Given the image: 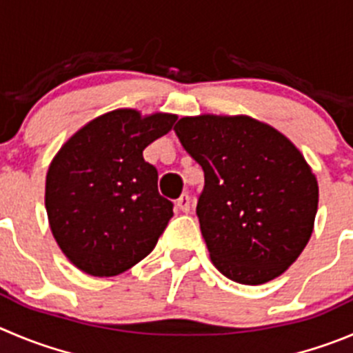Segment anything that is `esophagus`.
I'll return each instance as SVG.
<instances>
[{"label": "esophagus", "mask_w": 353, "mask_h": 353, "mask_svg": "<svg viewBox=\"0 0 353 353\" xmlns=\"http://www.w3.org/2000/svg\"><path fill=\"white\" fill-rule=\"evenodd\" d=\"M176 208H179L182 213H189L190 211V197L189 194H182V196L176 199Z\"/></svg>", "instance_id": "34e87169"}]
</instances>
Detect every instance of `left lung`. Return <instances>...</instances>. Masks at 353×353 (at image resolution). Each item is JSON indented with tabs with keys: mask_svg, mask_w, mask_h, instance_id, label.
<instances>
[{
	"mask_svg": "<svg viewBox=\"0 0 353 353\" xmlns=\"http://www.w3.org/2000/svg\"><path fill=\"white\" fill-rule=\"evenodd\" d=\"M174 132L204 170L197 218L214 267L248 286L284 274L314 232L319 204L300 149L246 114L185 116Z\"/></svg>",
	"mask_w": 353,
	"mask_h": 353,
	"instance_id": "1",
	"label": "left lung"
}]
</instances>
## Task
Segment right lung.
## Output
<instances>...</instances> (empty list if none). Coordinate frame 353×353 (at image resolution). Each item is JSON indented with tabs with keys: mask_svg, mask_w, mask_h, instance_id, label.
I'll return each instance as SVG.
<instances>
[{
	"mask_svg": "<svg viewBox=\"0 0 353 353\" xmlns=\"http://www.w3.org/2000/svg\"><path fill=\"white\" fill-rule=\"evenodd\" d=\"M176 114L116 109L88 121L46 173L50 230L67 260L93 277L123 274L147 256L173 216L143 150Z\"/></svg>",
	"mask_w": 353,
	"mask_h": 353,
	"instance_id": "1",
	"label": "right lung"
}]
</instances>
